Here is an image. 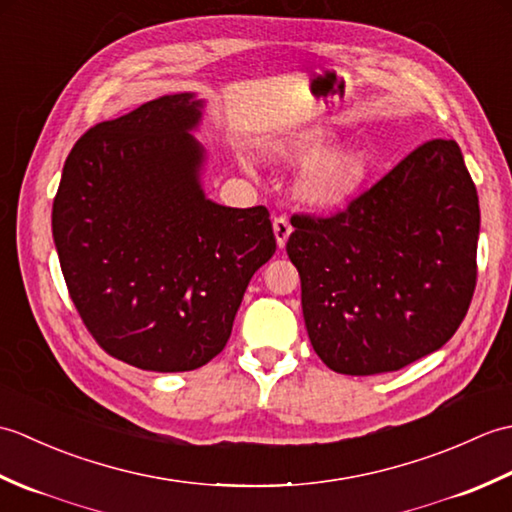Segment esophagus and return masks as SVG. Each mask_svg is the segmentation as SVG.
<instances>
[{
  "label": "esophagus",
  "instance_id": "esophagus-1",
  "mask_svg": "<svg viewBox=\"0 0 512 512\" xmlns=\"http://www.w3.org/2000/svg\"><path fill=\"white\" fill-rule=\"evenodd\" d=\"M273 231H275V237H277V246H279V248H284V246H286V242H288L290 233H292V226H290V222L286 220V217H275V222H273Z\"/></svg>",
  "mask_w": 512,
  "mask_h": 512
}]
</instances>
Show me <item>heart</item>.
<instances>
[{"label":"heart","mask_w":512,"mask_h":512,"mask_svg":"<svg viewBox=\"0 0 512 512\" xmlns=\"http://www.w3.org/2000/svg\"><path fill=\"white\" fill-rule=\"evenodd\" d=\"M334 143L325 127H301L266 143V156L286 167L314 163L299 180L297 195L312 209H336L361 191L374 171L372 154L363 147H341L328 155Z\"/></svg>","instance_id":"b5f03b06"}]
</instances>
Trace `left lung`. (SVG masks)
Instances as JSON below:
<instances>
[{
    "mask_svg": "<svg viewBox=\"0 0 512 512\" xmlns=\"http://www.w3.org/2000/svg\"><path fill=\"white\" fill-rule=\"evenodd\" d=\"M314 352L339 374L396 372L440 350L475 290L480 202L455 140H429L332 217L295 215Z\"/></svg>",
    "mask_w": 512,
    "mask_h": 512,
    "instance_id": "1",
    "label": "left lung"
}]
</instances>
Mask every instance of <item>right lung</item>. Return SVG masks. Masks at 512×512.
Returning <instances> with one entry per match:
<instances>
[{"instance_id":"obj_1","label":"right lung","mask_w":512,"mask_h":512,"mask_svg":"<svg viewBox=\"0 0 512 512\" xmlns=\"http://www.w3.org/2000/svg\"><path fill=\"white\" fill-rule=\"evenodd\" d=\"M204 101L165 94L94 125L72 147L52 204L70 297L107 354L191 372L224 350L248 281L275 255L266 206L206 198Z\"/></svg>"}]
</instances>
